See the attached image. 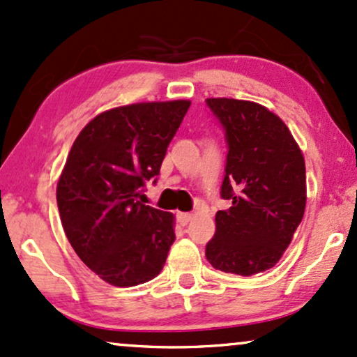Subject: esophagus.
<instances>
[{
  "instance_id": "obj_1",
  "label": "esophagus",
  "mask_w": 357,
  "mask_h": 357,
  "mask_svg": "<svg viewBox=\"0 0 357 357\" xmlns=\"http://www.w3.org/2000/svg\"><path fill=\"white\" fill-rule=\"evenodd\" d=\"M176 218H178V222L181 225H188L192 220V214H189V212H178Z\"/></svg>"
}]
</instances>
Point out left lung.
<instances>
[{
  "label": "left lung",
  "mask_w": 357,
  "mask_h": 357,
  "mask_svg": "<svg viewBox=\"0 0 357 357\" xmlns=\"http://www.w3.org/2000/svg\"><path fill=\"white\" fill-rule=\"evenodd\" d=\"M222 126L227 160L206 257L215 270L242 277L265 272L282 259L306 206L305 158L288 126L249 100L207 98Z\"/></svg>",
  "instance_id": "8db88e82"
}]
</instances>
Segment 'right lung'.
Here are the masks:
<instances>
[{
  "label": "right lung",
  "mask_w": 357,
  "mask_h": 357,
  "mask_svg": "<svg viewBox=\"0 0 357 357\" xmlns=\"http://www.w3.org/2000/svg\"><path fill=\"white\" fill-rule=\"evenodd\" d=\"M189 100L133 103L97 115L75 138L57 183V207L72 249L115 287L163 270L174 242L171 212L138 201L160 174Z\"/></svg>",
  "instance_id": "obj_1"
}]
</instances>
